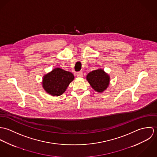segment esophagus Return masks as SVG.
Masks as SVG:
<instances>
[{
	"label": "esophagus",
	"mask_w": 157,
	"mask_h": 157,
	"mask_svg": "<svg viewBox=\"0 0 157 157\" xmlns=\"http://www.w3.org/2000/svg\"><path fill=\"white\" fill-rule=\"evenodd\" d=\"M76 75H77V77H83V72H82V71L77 72L76 73Z\"/></svg>",
	"instance_id": "esophagus-1"
}]
</instances>
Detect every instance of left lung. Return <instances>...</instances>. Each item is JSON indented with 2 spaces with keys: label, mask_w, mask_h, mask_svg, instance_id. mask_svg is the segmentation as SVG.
I'll return each mask as SVG.
<instances>
[{
  "label": "left lung",
  "mask_w": 157,
  "mask_h": 157,
  "mask_svg": "<svg viewBox=\"0 0 157 157\" xmlns=\"http://www.w3.org/2000/svg\"><path fill=\"white\" fill-rule=\"evenodd\" d=\"M86 79L92 88L99 92L106 90L109 84V76L101 69L90 72L86 76Z\"/></svg>",
  "instance_id": "left-lung-1"
}]
</instances>
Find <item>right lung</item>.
Wrapping results in <instances>:
<instances>
[{
  "label": "right lung",
  "instance_id": "obj_1",
  "mask_svg": "<svg viewBox=\"0 0 157 157\" xmlns=\"http://www.w3.org/2000/svg\"><path fill=\"white\" fill-rule=\"evenodd\" d=\"M74 78L71 72L55 68L44 77L42 85L46 92L53 96H59L64 93Z\"/></svg>",
  "mask_w": 157,
  "mask_h": 157
}]
</instances>
